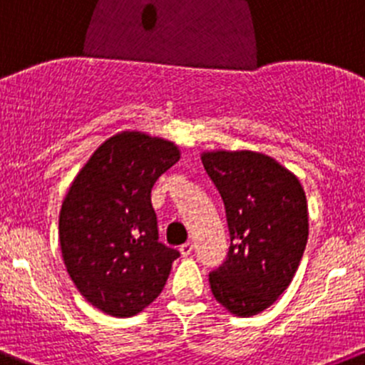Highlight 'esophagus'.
<instances>
[{
  "label": "esophagus",
  "instance_id": "obj_1",
  "mask_svg": "<svg viewBox=\"0 0 365 365\" xmlns=\"http://www.w3.org/2000/svg\"><path fill=\"white\" fill-rule=\"evenodd\" d=\"M192 251H194L192 242H185L180 246V253H182V257H189V255H192Z\"/></svg>",
  "mask_w": 365,
  "mask_h": 365
}]
</instances>
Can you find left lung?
<instances>
[{
	"label": "left lung",
	"instance_id": "1",
	"mask_svg": "<svg viewBox=\"0 0 365 365\" xmlns=\"http://www.w3.org/2000/svg\"><path fill=\"white\" fill-rule=\"evenodd\" d=\"M201 162L226 210L230 250L208 274L214 298L239 317L260 314L294 278L309 239L298 176L257 151H205Z\"/></svg>",
	"mask_w": 365,
	"mask_h": 365
}]
</instances>
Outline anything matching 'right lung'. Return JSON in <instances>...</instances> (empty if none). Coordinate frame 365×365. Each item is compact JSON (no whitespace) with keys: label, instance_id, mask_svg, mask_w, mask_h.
<instances>
[{"label":"right lung","instance_id":"obj_1","mask_svg":"<svg viewBox=\"0 0 365 365\" xmlns=\"http://www.w3.org/2000/svg\"><path fill=\"white\" fill-rule=\"evenodd\" d=\"M180 160L175 143L143 132L105 140L69 187L60 250L80 294L101 312L132 317L158 298L180 253L158 242L151 189Z\"/></svg>","mask_w":365,"mask_h":365}]
</instances>
